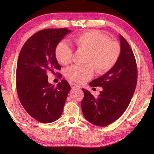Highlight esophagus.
<instances>
[{"instance_id":"1","label":"esophagus","mask_w":154,"mask_h":154,"mask_svg":"<svg viewBox=\"0 0 154 154\" xmlns=\"http://www.w3.org/2000/svg\"><path fill=\"white\" fill-rule=\"evenodd\" d=\"M70 85L72 89H76V88H80L79 86H78L77 85H76L75 83H70Z\"/></svg>"}]
</instances>
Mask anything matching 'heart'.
Masks as SVG:
<instances>
[{"instance_id":"b5f03b06","label":"heart","mask_w":154,"mask_h":154,"mask_svg":"<svg viewBox=\"0 0 154 154\" xmlns=\"http://www.w3.org/2000/svg\"><path fill=\"white\" fill-rule=\"evenodd\" d=\"M109 39L105 34L94 30L75 37L73 43L75 47L87 51L85 57L86 64L67 68L65 76L75 83H84L92 78L94 69L99 74L110 71L119 60L120 47L117 42ZM55 56L60 64L67 65L71 61L73 49L66 42L61 41L55 48Z\"/></svg>"}]
</instances>
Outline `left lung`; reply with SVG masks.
<instances>
[{"mask_svg": "<svg viewBox=\"0 0 154 154\" xmlns=\"http://www.w3.org/2000/svg\"><path fill=\"white\" fill-rule=\"evenodd\" d=\"M120 54L115 65L89 85L102 87L99 96L94 97L83 89L81 109L85 118L94 125L106 126L114 122L128 106L134 93L138 69L134 55L130 45L120 35Z\"/></svg>", "mask_w": 154, "mask_h": 154, "instance_id": "8db88e82", "label": "left lung"}]
</instances>
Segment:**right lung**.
<instances>
[{
    "instance_id": "add662e5",
    "label": "right lung",
    "mask_w": 154,
    "mask_h": 154,
    "mask_svg": "<svg viewBox=\"0 0 154 154\" xmlns=\"http://www.w3.org/2000/svg\"><path fill=\"white\" fill-rule=\"evenodd\" d=\"M69 32L67 28L40 30L25 42L20 52L16 77L18 96L26 111L40 122L60 119L71 89L65 79L56 87L52 85L47 75L48 71L55 73L61 69L55 48Z\"/></svg>"
}]
</instances>
